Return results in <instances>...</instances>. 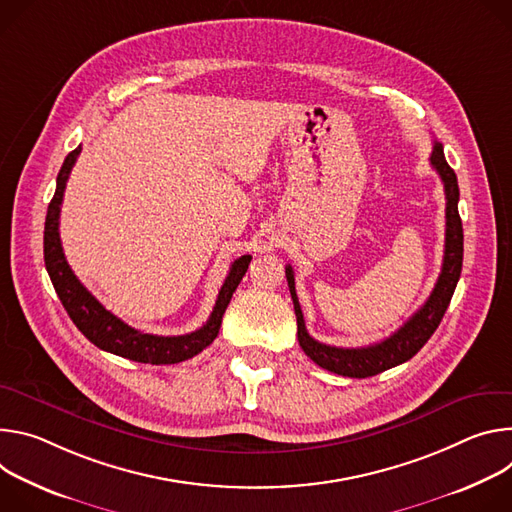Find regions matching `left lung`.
<instances>
[{
    "label": "left lung",
    "mask_w": 512,
    "mask_h": 512,
    "mask_svg": "<svg viewBox=\"0 0 512 512\" xmlns=\"http://www.w3.org/2000/svg\"><path fill=\"white\" fill-rule=\"evenodd\" d=\"M431 166L437 170L441 177L443 189H445V250H443V264L435 287L425 301V305L403 325L396 329L392 335L378 344L366 346V348H335L317 342L305 327L303 311L297 299L295 291V272L289 264L285 268L289 291L295 305L297 315V337L299 346L303 352L321 368L350 378H368L376 376L388 368L399 366L407 360H411L433 335V331L439 327L449 301L456 291V285L462 274V260H464V230L462 219L458 213V201H460V189H458V177L453 173V168L447 164L443 146L435 140L433 152L429 156Z\"/></svg>",
    "instance_id": "left-lung-1"
}]
</instances>
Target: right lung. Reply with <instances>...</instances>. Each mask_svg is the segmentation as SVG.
<instances>
[{
  "label": "right lung",
  "mask_w": 512,
  "mask_h": 512,
  "mask_svg": "<svg viewBox=\"0 0 512 512\" xmlns=\"http://www.w3.org/2000/svg\"><path fill=\"white\" fill-rule=\"evenodd\" d=\"M81 152V146H77L73 152L67 154L61 173L56 177V191L48 205L46 223H44V264L48 270V276L52 280V287L59 295L63 307L67 309L69 317L77 325V329L95 344L99 350L116 354L134 362L142 364H177L185 362L199 352H203L219 333L221 317L232 301L234 291L238 289L240 280L244 278L252 256L246 254L238 258L230 274L225 276L223 285L219 289L215 307L207 319V323L187 335H152L138 331L124 323L120 317L107 311L83 285L81 280L71 270L59 236V219H61V203L65 195V187L71 175V168Z\"/></svg>",
  "instance_id": "right-lung-1"
}]
</instances>
